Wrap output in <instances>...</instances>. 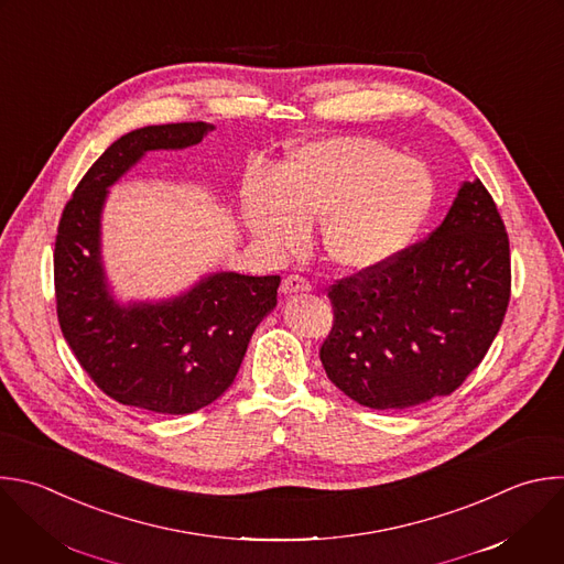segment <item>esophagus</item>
<instances>
[{"instance_id": "obj_1", "label": "esophagus", "mask_w": 564, "mask_h": 564, "mask_svg": "<svg viewBox=\"0 0 564 564\" xmlns=\"http://www.w3.org/2000/svg\"><path fill=\"white\" fill-rule=\"evenodd\" d=\"M310 290H312L310 281H305V279L299 276V274H292V276L283 279V283H281V294H285V296L303 294V292H310Z\"/></svg>"}]
</instances>
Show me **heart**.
Returning a JSON list of instances; mask_svg holds the SVG:
<instances>
[{"instance_id":"1","label":"heart","mask_w":564,"mask_h":564,"mask_svg":"<svg viewBox=\"0 0 564 564\" xmlns=\"http://www.w3.org/2000/svg\"><path fill=\"white\" fill-rule=\"evenodd\" d=\"M436 185L427 165L356 134L305 141L288 152L279 178L250 176L243 224L268 252L301 248L321 221L329 261L349 272L390 263L427 219Z\"/></svg>"}]
</instances>
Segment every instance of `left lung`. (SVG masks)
I'll return each mask as SVG.
<instances>
[{"label":"left lung","mask_w":564,"mask_h":564,"mask_svg":"<svg viewBox=\"0 0 564 564\" xmlns=\"http://www.w3.org/2000/svg\"><path fill=\"white\" fill-rule=\"evenodd\" d=\"M511 290L509 239L480 178L463 181L443 224L390 263L338 281L321 345L327 379L371 410L447 397L496 338Z\"/></svg>","instance_id":"left-lung-1"}]
</instances>
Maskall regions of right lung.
I'll list each match as a JSON object with an SVG mask.
<instances>
[{
  "label": "right lung",
  "mask_w": 564,
  "mask_h": 564,
  "mask_svg": "<svg viewBox=\"0 0 564 564\" xmlns=\"http://www.w3.org/2000/svg\"><path fill=\"white\" fill-rule=\"evenodd\" d=\"M213 123L145 126L119 137L66 204L55 241L57 316L79 365L121 405L193 414L235 381L281 276L210 272L159 301H119L106 276L101 215L110 187L148 152L204 141Z\"/></svg>",
  "instance_id": "add662e5"
}]
</instances>
